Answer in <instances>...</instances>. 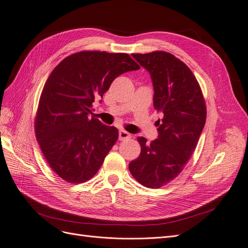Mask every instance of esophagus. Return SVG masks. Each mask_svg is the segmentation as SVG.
Masks as SVG:
<instances>
[{
  "mask_svg": "<svg viewBox=\"0 0 248 248\" xmlns=\"http://www.w3.org/2000/svg\"><path fill=\"white\" fill-rule=\"evenodd\" d=\"M130 137H131V135L128 133L127 131H125V130H120V131H119V140H129Z\"/></svg>",
  "mask_w": 248,
  "mask_h": 248,
  "instance_id": "34e87169",
  "label": "esophagus"
}]
</instances>
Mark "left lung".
Returning <instances> with one entry per match:
<instances>
[{
    "mask_svg": "<svg viewBox=\"0 0 248 248\" xmlns=\"http://www.w3.org/2000/svg\"><path fill=\"white\" fill-rule=\"evenodd\" d=\"M151 74L154 108L163 119L155 122L157 138L138 137L141 153L129 163L135 179L160 188L179 175L189 160L205 124L206 108L195 76L179 59L167 52L132 54Z\"/></svg>",
    "mask_w": 248,
    "mask_h": 248,
    "instance_id": "8db88e82",
    "label": "left lung"
}]
</instances>
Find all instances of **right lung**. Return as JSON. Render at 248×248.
Returning a JSON list of instances; mask_svg holds the SVG:
<instances>
[{
  "label": "right lung",
  "mask_w": 248,
  "mask_h": 248,
  "mask_svg": "<svg viewBox=\"0 0 248 248\" xmlns=\"http://www.w3.org/2000/svg\"><path fill=\"white\" fill-rule=\"evenodd\" d=\"M140 67L128 54L83 51L49 74L39 98L35 135L53 171L68 183L90 180L118 140V129L93 113L114 79Z\"/></svg>",
  "instance_id": "1"
}]
</instances>
